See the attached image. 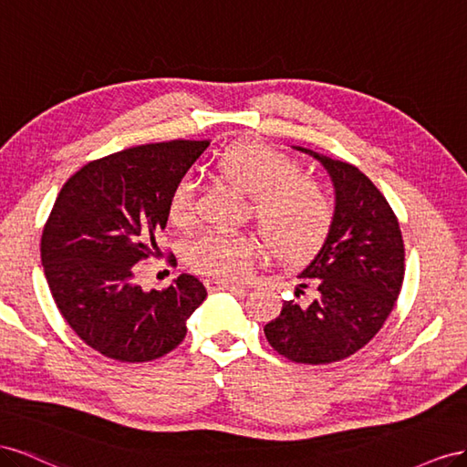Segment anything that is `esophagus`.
<instances>
[{
    "label": "esophagus",
    "mask_w": 467,
    "mask_h": 467,
    "mask_svg": "<svg viewBox=\"0 0 467 467\" xmlns=\"http://www.w3.org/2000/svg\"><path fill=\"white\" fill-rule=\"evenodd\" d=\"M205 285L209 291H224V289L226 291H243V285L224 282V279H219V277H207Z\"/></svg>",
    "instance_id": "esophagus-1"
}]
</instances>
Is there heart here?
I'll use <instances>...</instances> for the list:
<instances>
[{
  "label": "heart",
  "instance_id": "heart-1",
  "mask_svg": "<svg viewBox=\"0 0 467 467\" xmlns=\"http://www.w3.org/2000/svg\"><path fill=\"white\" fill-rule=\"evenodd\" d=\"M213 174L248 197L246 213L279 260L297 262L325 243L335 221V203L325 185L301 174L296 160L258 142L231 144L213 160ZM170 223L185 229L195 221V185L182 178L168 199ZM260 244L250 234L205 231L185 248L193 272L241 279L254 268Z\"/></svg>",
  "mask_w": 467,
  "mask_h": 467
}]
</instances>
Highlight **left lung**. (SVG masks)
Listing matches in <instances>:
<instances>
[{"label": "left lung", "instance_id": "8db88e82", "mask_svg": "<svg viewBox=\"0 0 467 467\" xmlns=\"http://www.w3.org/2000/svg\"><path fill=\"white\" fill-rule=\"evenodd\" d=\"M332 178L335 221L301 270L296 299L264 327L272 348L297 364H332L356 354L388 321L405 275V246L388 199L356 166L303 146Z\"/></svg>", "mask_w": 467, "mask_h": 467}]
</instances>
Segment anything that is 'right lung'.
<instances>
[{"mask_svg":"<svg viewBox=\"0 0 467 467\" xmlns=\"http://www.w3.org/2000/svg\"><path fill=\"white\" fill-rule=\"evenodd\" d=\"M209 140L142 144L88 162L62 185L45 224L41 262L64 321L93 350L150 362L185 338L207 297L195 275L144 291L137 264L154 254L174 185Z\"/></svg>","mask_w":467,"mask_h":467,"instance_id":"right-lung-1","label":"right lung"}]
</instances>
